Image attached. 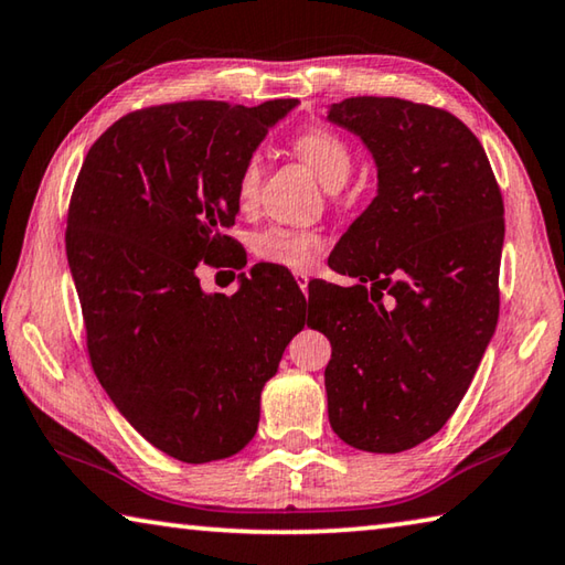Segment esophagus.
Segmentation results:
<instances>
[{"mask_svg": "<svg viewBox=\"0 0 565 565\" xmlns=\"http://www.w3.org/2000/svg\"><path fill=\"white\" fill-rule=\"evenodd\" d=\"M292 275H295V282H298V285H300V290H302V292H305V290H308V282H310V273H308V270H295Z\"/></svg>", "mask_w": 565, "mask_h": 565, "instance_id": "1", "label": "esophagus"}]
</instances>
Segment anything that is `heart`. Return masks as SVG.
<instances>
[{"instance_id": "1", "label": "heart", "mask_w": 565, "mask_h": 565, "mask_svg": "<svg viewBox=\"0 0 565 565\" xmlns=\"http://www.w3.org/2000/svg\"><path fill=\"white\" fill-rule=\"evenodd\" d=\"M292 151L308 163L328 188H340L352 171V148L332 128L312 126L292 138ZM263 181V156L253 151L245 158L235 178V195L243 207L257 201ZM324 250V235L318 231H302L290 225H267L253 237V253L257 260L273 263L290 270H310Z\"/></svg>"}]
</instances>
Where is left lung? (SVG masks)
<instances>
[{
  "label": "left lung",
  "mask_w": 565,
  "mask_h": 565,
  "mask_svg": "<svg viewBox=\"0 0 565 565\" xmlns=\"http://www.w3.org/2000/svg\"><path fill=\"white\" fill-rule=\"evenodd\" d=\"M330 121L367 143L380 178L332 255L358 285L328 282L312 312L332 344L330 424L354 449L397 454L449 422L497 330L503 198L479 138L444 108L352 96Z\"/></svg>",
  "instance_id": "obj_1"
}]
</instances>
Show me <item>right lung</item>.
Returning <instances> with one entry per match:
<instances>
[{
  "instance_id": "1",
  "label": "right lung",
  "mask_w": 565,
  "mask_h": 565,
  "mask_svg": "<svg viewBox=\"0 0 565 565\" xmlns=\"http://www.w3.org/2000/svg\"><path fill=\"white\" fill-rule=\"evenodd\" d=\"M298 98L175 102L118 118L88 148L66 215L86 352L131 427L185 463L255 437L260 392L305 328L300 288L255 265L231 298L201 265L245 267L235 178Z\"/></svg>"
}]
</instances>
